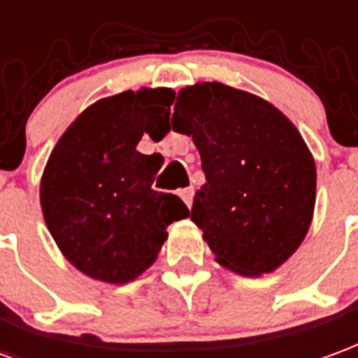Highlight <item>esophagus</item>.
I'll use <instances>...</instances> for the list:
<instances>
[{"instance_id":"1","label":"esophagus","mask_w":358,"mask_h":358,"mask_svg":"<svg viewBox=\"0 0 358 358\" xmlns=\"http://www.w3.org/2000/svg\"><path fill=\"white\" fill-rule=\"evenodd\" d=\"M180 197L184 199L187 206H192L193 203V187H184V189H180Z\"/></svg>"}]
</instances>
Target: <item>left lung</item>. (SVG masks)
<instances>
[{
	"label": "left lung",
	"mask_w": 358,
	"mask_h": 358,
	"mask_svg": "<svg viewBox=\"0 0 358 358\" xmlns=\"http://www.w3.org/2000/svg\"><path fill=\"white\" fill-rule=\"evenodd\" d=\"M171 123L199 150L206 182L192 220L216 262L250 277L275 271L313 218L317 171L298 129L266 100L222 83L182 89Z\"/></svg>",
	"instance_id": "obj_1"
}]
</instances>
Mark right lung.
<instances>
[{
	"instance_id": "1",
	"label": "right lung",
	"mask_w": 358,
	"mask_h": 358,
	"mask_svg": "<svg viewBox=\"0 0 358 358\" xmlns=\"http://www.w3.org/2000/svg\"><path fill=\"white\" fill-rule=\"evenodd\" d=\"M172 102L171 89L102 98L71 123L47 161L45 224L68 262L92 279H136L157 258L166 227L189 216L180 197L152 187L161 153L136 152L144 132L165 136Z\"/></svg>"
}]
</instances>
